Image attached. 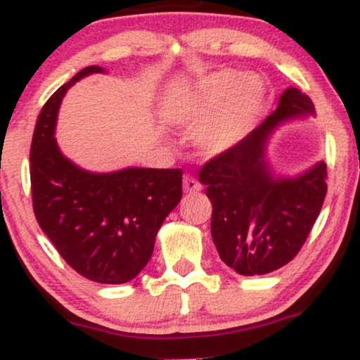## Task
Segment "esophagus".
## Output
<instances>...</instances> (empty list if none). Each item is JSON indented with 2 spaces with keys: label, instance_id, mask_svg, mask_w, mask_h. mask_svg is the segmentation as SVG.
I'll use <instances>...</instances> for the list:
<instances>
[{
  "label": "esophagus",
  "instance_id": "1",
  "mask_svg": "<svg viewBox=\"0 0 360 360\" xmlns=\"http://www.w3.org/2000/svg\"><path fill=\"white\" fill-rule=\"evenodd\" d=\"M183 188H184V193H196V191H201V183L194 176L186 174L183 179Z\"/></svg>",
  "mask_w": 360,
  "mask_h": 360
}]
</instances>
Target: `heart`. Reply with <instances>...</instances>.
I'll return each instance as SVG.
<instances>
[{"instance_id":"b5f03b06","label":"heart","mask_w":360,"mask_h":360,"mask_svg":"<svg viewBox=\"0 0 360 360\" xmlns=\"http://www.w3.org/2000/svg\"><path fill=\"white\" fill-rule=\"evenodd\" d=\"M264 88L255 77L221 71L205 77L188 94L167 105V118L186 130H198L206 154H221L243 139L262 105Z\"/></svg>"}]
</instances>
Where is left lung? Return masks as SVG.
Listing matches in <instances>:
<instances>
[{
    "instance_id": "1",
    "label": "left lung",
    "mask_w": 360,
    "mask_h": 360,
    "mask_svg": "<svg viewBox=\"0 0 360 360\" xmlns=\"http://www.w3.org/2000/svg\"><path fill=\"white\" fill-rule=\"evenodd\" d=\"M308 115H315L311 100L288 88L274 113L201 167L200 183L213 205L214 247L238 274H267L291 262L320 214L326 194L323 160L291 177L276 176L266 155L267 140L281 123Z\"/></svg>"
}]
</instances>
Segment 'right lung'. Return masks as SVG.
Masks as SVG:
<instances>
[{
    "mask_svg": "<svg viewBox=\"0 0 360 360\" xmlns=\"http://www.w3.org/2000/svg\"><path fill=\"white\" fill-rule=\"evenodd\" d=\"M94 72L88 65L49 98L30 147L35 218L77 274L101 284L128 283L152 257L160 225L183 196L181 169L127 167L89 172L71 162L56 142L57 113L74 82Z\"/></svg>",
    "mask_w": 360,
    "mask_h": 360,
    "instance_id": "1",
    "label": "right lung"
}]
</instances>
